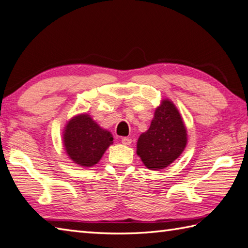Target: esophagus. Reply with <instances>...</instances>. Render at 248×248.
Here are the masks:
<instances>
[{
	"label": "esophagus",
	"instance_id": "obj_1",
	"mask_svg": "<svg viewBox=\"0 0 248 248\" xmlns=\"http://www.w3.org/2000/svg\"><path fill=\"white\" fill-rule=\"evenodd\" d=\"M121 141H122V143L125 145H129L131 143V139L127 138V137H123Z\"/></svg>",
	"mask_w": 248,
	"mask_h": 248
}]
</instances>
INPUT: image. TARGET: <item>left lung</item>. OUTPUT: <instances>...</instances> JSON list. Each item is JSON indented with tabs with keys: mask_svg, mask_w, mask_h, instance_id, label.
Returning a JSON list of instances; mask_svg holds the SVG:
<instances>
[{
	"mask_svg": "<svg viewBox=\"0 0 248 248\" xmlns=\"http://www.w3.org/2000/svg\"><path fill=\"white\" fill-rule=\"evenodd\" d=\"M175 106L165 99L155 110L150 128L140 136L137 154L151 170L164 169L183 152L187 137Z\"/></svg>",
	"mask_w": 248,
	"mask_h": 248,
	"instance_id": "1",
	"label": "left lung"
}]
</instances>
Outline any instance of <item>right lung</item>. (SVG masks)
I'll use <instances>...</instances> for the list:
<instances>
[{"label": "right lung", "instance_id": "1", "mask_svg": "<svg viewBox=\"0 0 248 248\" xmlns=\"http://www.w3.org/2000/svg\"><path fill=\"white\" fill-rule=\"evenodd\" d=\"M112 141V135L100 128L88 114L70 120L64 131V145L68 156L74 163L83 167L97 164Z\"/></svg>", "mask_w": 248, "mask_h": 248}]
</instances>
